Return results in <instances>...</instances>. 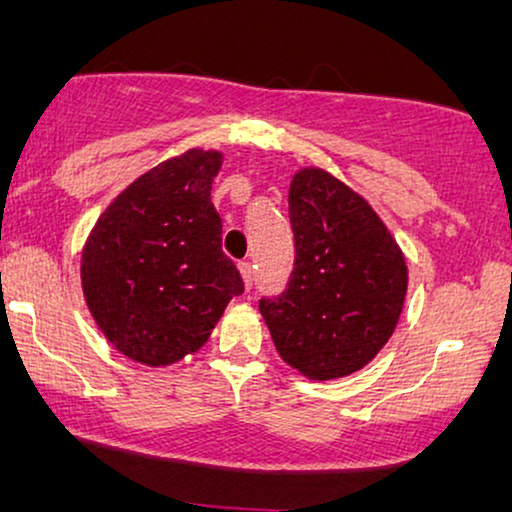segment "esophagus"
Here are the masks:
<instances>
[{"label":"esophagus","instance_id":"obj_1","mask_svg":"<svg viewBox=\"0 0 512 512\" xmlns=\"http://www.w3.org/2000/svg\"><path fill=\"white\" fill-rule=\"evenodd\" d=\"M237 268H239V273H242L244 287L251 289V285H254V266H251L249 261H242Z\"/></svg>","mask_w":512,"mask_h":512}]
</instances>
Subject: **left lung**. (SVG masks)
<instances>
[{
    "label": "left lung",
    "mask_w": 512,
    "mask_h": 512,
    "mask_svg": "<svg viewBox=\"0 0 512 512\" xmlns=\"http://www.w3.org/2000/svg\"><path fill=\"white\" fill-rule=\"evenodd\" d=\"M289 220L292 280L258 308L289 368L313 382L339 380L365 368L399 325L406 256L368 199L325 168L292 175Z\"/></svg>",
    "instance_id": "1"
}]
</instances>
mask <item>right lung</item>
Here are the masks:
<instances>
[{"label":"right lung","mask_w":512,"mask_h":512,"mask_svg":"<svg viewBox=\"0 0 512 512\" xmlns=\"http://www.w3.org/2000/svg\"><path fill=\"white\" fill-rule=\"evenodd\" d=\"M223 151L156 163L104 208L80 254L87 311L113 349L163 368L208 342L244 285L220 249L211 185Z\"/></svg>","instance_id":"add662e5"}]
</instances>
